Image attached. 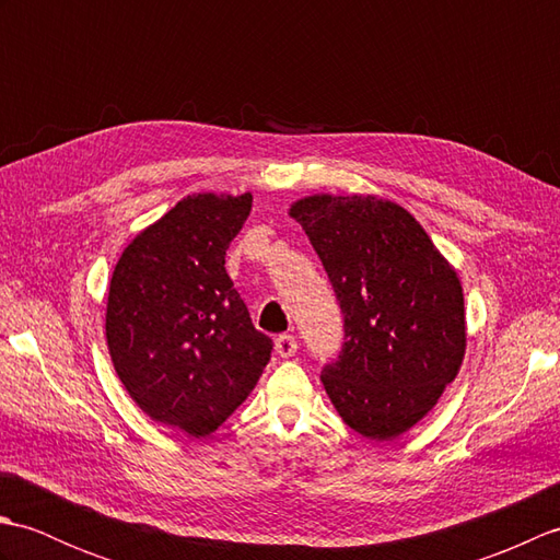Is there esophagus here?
Returning <instances> with one entry per match:
<instances>
[{
	"instance_id": "34e87169",
	"label": "esophagus",
	"mask_w": 560,
	"mask_h": 560,
	"mask_svg": "<svg viewBox=\"0 0 560 560\" xmlns=\"http://www.w3.org/2000/svg\"><path fill=\"white\" fill-rule=\"evenodd\" d=\"M273 349H277L281 359H291V355L299 351V341H295V337L291 335H281L277 337V341H273Z\"/></svg>"
}]
</instances>
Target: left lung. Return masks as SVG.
Here are the masks:
<instances>
[{
  "mask_svg": "<svg viewBox=\"0 0 560 560\" xmlns=\"http://www.w3.org/2000/svg\"><path fill=\"white\" fill-rule=\"evenodd\" d=\"M291 217L311 237L343 315L341 351L319 380L355 433L397 438L435 407L462 365L457 271L421 223L387 199L317 195L295 201Z\"/></svg>",
  "mask_w": 560,
  "mask_h": 560,
  "instance_id": "1",
  "label": "left lung"
}]
</instances>
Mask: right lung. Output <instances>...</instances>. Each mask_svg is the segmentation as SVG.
I'll return each instance as SVG.
<instances>
[{
    "instance_id": "1",
    "label": "right lung",
    "mask_w": 560,
    "mask_h": 560,
    "mask_svg": "<svg viewBox=\"0 0 560 560\" xmlns=\"http://www.w3.org/2000/svg\"><path fill=\"white\" fill-rule=\"evenodd\" d=\"M253 195H195L127 245L113 271L105 337L125 389L153 421L192 438L247 399L273 341L225 271Z\"/></svg>"
}]
</instances>
